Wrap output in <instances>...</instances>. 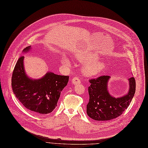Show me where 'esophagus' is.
I'll return each mask as SVG.
<instances>
[{
	"mask_svg": "<svg viewBox=\"0 0 148 148\" xmlns=\"http://www.w3.org/2000/svg\"><path fill=\"white\" fill-rule=\"evenodd\" d=\"M72 82L73 84H75V85H76V84L81 83V80L78 77H74V78L72 79Z\"/></svg>",
	"mask_w": 148,
	"mask_h": 148,
	"instance_id": "1",
	"label": "esophagus"
}]
</instances>
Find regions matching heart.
Returning <instances> with one entry per match:
<instances>
[{"mask_svg":"<svg viewBox=\"0 0 148 148\" xmlns=\"http://www.w3.org/2000/svg\"><path fill=\"white\" fill-rule=\"evenodd\" d=\"M76 58L80 62H87L83 66V72L87 76H93L101 72L106 67V63L103 61H99V57L93 53L78 54ZM90 61V62H88ZM61 62L65 64H69V60L66 57L62 56Z\"/></svg>","mask_w":148,"mask_h":148,"instance_id":"1","label":"heart"}]
</instances>
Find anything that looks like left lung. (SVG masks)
Wrapping results in <instances>:
<instances>
[{"instance_id": "1", "label": "left lung", "mask_w": 148, "mask_h": 148, "mask_svg": "<svg viewBox=\"0 0 148 148\" xmlns=\"http://www.w3.org/2000/svg\"><path fill=\"white\" fill-rule=\"evenodd\" d=\"M110 76H101L89 80V102L87 105V115L97 121H110L120 116L128 107L136 91L134 77L128 79V93L120 97L112 96L108 92V82Z\"/></svg>"}]
</instances>
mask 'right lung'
<instances>
[{"instance_id": "add662e5", "label": "right lung", "mask_w": 148, "mask_h": 148, "mask_svg": "<svg viewBox=\"0 0 148 148\" xmlns=\"http://www.w3.org/2000/svg\"><path fill=\"white\" fill-rule=\"evenodd\" d=\"M30 49L31 46H28L23 52H27ZM23 60V56L19 58L13 70V93L29 110L41 115L50 113L57 106L61 92L67 86L69 76L47 72L40 79H31L25 73Z\"/></svg>"}]
</instances>
